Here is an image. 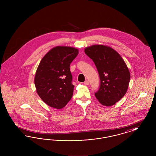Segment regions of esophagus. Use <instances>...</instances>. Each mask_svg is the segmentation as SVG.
<instances>
[{
    "instance_id": "1",
    "label": "esophagus",
    "mask_w": 156,
    "mask_h": 156,
    "mask_svg": "<svg viewBox=\"0 0 156 156\" xmlns=\"http://www.w3.org/2000/svg\"><path fill=\"white\" fill-rule=\"evenodd\" d=\"M89 84V82L87 80V81H85L84 82V85H88Z\"/></svg>"
}]
</instances>
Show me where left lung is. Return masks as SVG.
Listing matches in <instances>:
<instances>
[{
    "mask_svg": "<svg viewBox=\"0 0 156 156\" xmlns=\"http://www.w3.org/2000/svg\"><path fill=\"white\" fill-rule=\"evenodd\" d=\"M92 59L99 75V89L95 93L104 106L114 105L126 94L130 74L125 62L118 52L104 45H93L85 48Z\"/></svg>",
    "mask_w": 156,
    "mask_h": 156,
    "instance_id": "left-lung-1",
    "label": "left lung"
}]
</instances>
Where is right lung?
Instances as JSON below:
<instances>
[{"label": "right lung", "mask_w": 156, "mask_h": 156, "mask_svg": "<svg viewBox=\"0 0 156 156\" xmlns=\"http://www.w3.org/2000/svg\"><path fill=\"white\" fill-rule=\"evenodd\" d=\"M78 54L74 47L57 46L41 60L34 84L38 96L48 106L62 109L73 97L74 86L69 66Z\"/></svg>", "instance_id": "obj_1"}]
</instances>
